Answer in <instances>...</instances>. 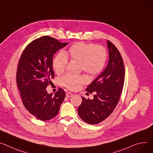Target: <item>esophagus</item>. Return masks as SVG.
Here are the masks:
<instances>
[{"mask_svg":"<svg viewBox=\"0 0 153 153\" xmlns=\"http://www.w3.org/2000/svg\"><path fill=\"white\" fill-rule=\"evenodd\" d=\"M73 96V94L71 92H68L66 93V96L67 98H71V97H72Z\"/></svg>","mask_w":153,"mask_h":153,"instance_id":"34e87169","label":"esophagus"}]
</instances>
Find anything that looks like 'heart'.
Here are the masks:
<instances>
[{
  "instance_id": "heart-1",
  "label": "heart",
  "mask_w": 153,
  "mask_h": 153,
  "mask_svg": "<svg viewBox=\"0 0 153 153\" xmlns=\"http://www.w3.org/2000/svg\"><path fill=\"white\" fill-rule=\"evenodd\" d=\"M68 59L79 62L80 69L90 77H93L103 70L106 63L107 52L101 46L83 42L77 43L63 53H59L54 58L53 67L57 74L64 72ZM62 82L65 87L74 90L79 85L85 84L86 79L82 76L66 74L62 78Z\"/></svg>"
}]
</instances>
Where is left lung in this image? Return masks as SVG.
<instances>
[{
  "mask_svg": "<svg viewBox=\"0 0 153 153\" xmlns=\"http://www.w3.org/2000/svg\"><path fill=\"white\" fill-rule=\"evenodd\" d=\"M108 62L101 73L87 88V91L95 92L93 100L82 97L78 108L80 118L86 123L94 124L106 119L119 102L124 79V66L121 54L109 41H107Z\"/></svg>",
  "mask_w": 153,
  "mask_h": 153,
  "instance_id": "1",
  "label": "left lung"
}]
</instances>
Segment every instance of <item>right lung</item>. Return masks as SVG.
<instances>
[{"instance_id": "add662e5", "label": "right lung", "mask_w": 153, "mask_h": 153, "mask_svg": "<svg viewBox=\"0 0 153 153\" xmlns=\"http://www.w3.org/2000/svg\"><path fill=\"white\" fill-rule=\"evenodd\" d=\"M67 45L45 36L31 42L21 56L16 74L18 87L24 107L38 120L47 121L56 116L65 98L63 89L53 94L48 93L46 87L54 77L53 55Z\"/></svg>"}]
</instances>
